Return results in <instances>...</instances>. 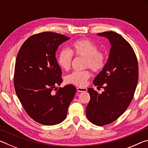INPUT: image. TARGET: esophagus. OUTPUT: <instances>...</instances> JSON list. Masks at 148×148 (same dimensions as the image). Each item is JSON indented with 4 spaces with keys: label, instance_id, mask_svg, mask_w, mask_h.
<instances>
[{
    "label": "esophagus",
    "instance_id": "1",
    "mask_svg": "<svg viewBox=\"0 0 148 148\" xmlns=\"http://www.w3.org/2000/svg\"><path fill=\"white\" fill-rule=\"evenodd\" d=\"M77 91L78 92H86L87 91V88H85V87H77Z\"/></svg>",
    "mask_w": 148,
    "mask_h": 148
}]
</instances>
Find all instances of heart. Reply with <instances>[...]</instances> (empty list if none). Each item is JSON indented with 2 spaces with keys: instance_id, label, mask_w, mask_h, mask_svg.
Returning a JSON list of instances; mask_svg holds the SVG:
<instances>
[{
  "instance_id": "1",
  "label": "heart",
  "mask_w": 148,
  "mask_h": 148,
  "mask_svg": "<svg viewBox=\"0 0 148 148\" xmlns=\"http://www.w3.org/2000/svg\"><path fill=\"white\" fill-rule=\"evenodd\" d=\"M72 53L75 56L85 58V67L90 68L94 72H99L104 68L106 62V56L104 52L98 50V47L88 39L77 40L71 45V51L62 49L58 56V63L60 67L67 71L71 66ZM89 71H74L65 77L68 84L76 86L84 87L91 77Z\"/></svg>"
}]
</instances>
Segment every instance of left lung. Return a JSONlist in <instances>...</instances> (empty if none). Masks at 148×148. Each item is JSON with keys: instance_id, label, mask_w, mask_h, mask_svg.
Wrapping results in <instances>:
<instances>
[{"instance_id": "left-lung-1", "label": "left lung", "mask_w": 148, "mask_h": 148, "mask_svg": "<svg viewBox=\"0 0 148 148\" xmlns=\"http://www.w3.org/2000/svg\"><path fill=\"white\" fill-rule=\"evenodd\" d=\"M97 35L108 40L111 48L106 64L93 81L104 91L99 94L88 88L91 99L86 111L90 122L103 126L116 120L129 106L138 84V66L133 49L121 35L112 31Z\"/></svg>"}]
</instances>
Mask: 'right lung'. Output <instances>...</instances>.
Wrapping results in <instances>:
<instances>
[{
  "label": "right lung",
  "instance_id": "1",
  "mask_svg": "<svg viewBox=\"0 0 148 148\" xmlns=\"http://www.w3.org/2000/svg\"><path fill=\"white\" fill-rule=\"evenodd\" d=\"M69 39L51 32L32 35L22 45L17 56L14 72L17 96L27 114L42 125H54L63 121L76 93L72 85L52 92L62 82L56 52L59 46Z\"/></svg>",
  "mask_w": 148,
  "mask_h": 148
}]
</instances>
